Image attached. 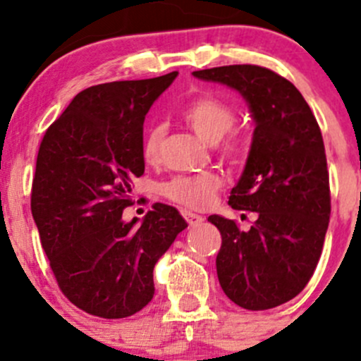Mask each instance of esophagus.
Returning <instances> with one entry per match:
<instances>
[{"instance_id":"34e87169","label":"esophagus","mask_w":361,"mask_h":361,"mask_svg":"<svg viewBox=\"0 0 361 361\" xmlns=\"http://www.w3.org/2000/svg\"><path fill=\"white\" fill-rule=\"evenodd\" d=\"M183 218L185 220H187V224L190 225V227H195V225H199V224H202L204 221V218L201 216V214H195V213H190V211H183Z\"/></svg>"}]
</instances>
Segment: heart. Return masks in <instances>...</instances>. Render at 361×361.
Here are the masks:
<instances>
[{
  "instance_id": "obj_1",
  "label": "heart",
  "mask_w": 361,
  "mask_h": 361,
  "mask_svg": "<svg viewBox=\"0 0 361 361\" xmlns=\"http://www.w3.org/2000/svg\"><path fill=\"white\" fill-rule=\"evenodd\" d=\"M181 120L192 127L199 136L214 143L224 157L238 159L245 150L246 134L243 127L235 126V110L231 103L211 94H201L188 101L180 113ZM166 129L159 123L145 130L141 155L145 162L159 160ZM221 176L214 171L201 174H178L162 183L160 192L166 199L188 209H202L209 206L214 194L221 187Z\"/></svg>"
}]
</instances>
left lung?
Wrapping results in <instances>:
<instances>
[{
    "instance_id": "left-lung-1",
    "label": "left lung",
    "mask_w": 361,
    "mask_h": 361,
    "mask_svg": "<svg viewBox=\"0 0 361 361\" xmlns=\"http://www.w3.org/2000/svg\"><path fill=\"white\" fill-rule=\"evenodd\" d=\"M194 76L239 90L257 122L246 169L232 188L234 209L255 211L248 232L211 214L221 234V290L248 311L297 297L314 274L330 220V181L322 130L297 87L269 68L232 64Z\"/></svg>"
}]
</instances>
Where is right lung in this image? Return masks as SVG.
<instances>
[{
    "instance_id": "obj_1",
    "label": "right lung",
    "mask_w": 361,
    "mask_h": 361,
    "mask_svg": "<svg viewBox=\"0 0 361 361\" xmlns=\"http://www.w3.org/2000/svg\"><path fill=\"white\" fill-rule=\"evenodd\" d=\"M178 73L92 85L45 130L31 213L61 292L92 316L118 319L154 298V267L187 228L155 202L140 227L123 224L133 180L145 173L143 122Z\"/></svg>"
}]
</instances>
